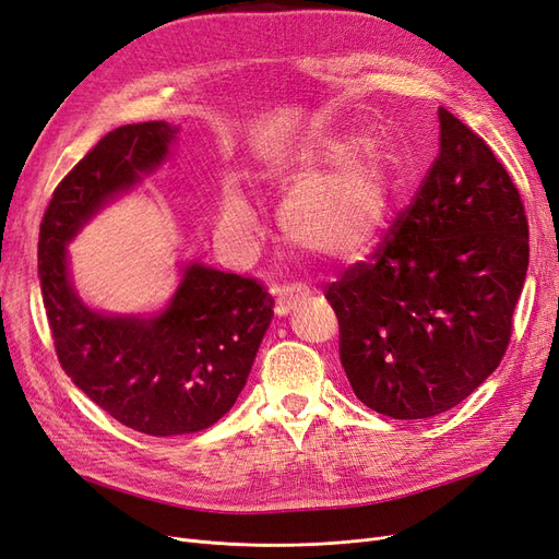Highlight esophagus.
Instances as JSON below:
<instances>
[{
	"label": "esophagus",
	"instance_id": "34e87169",
	"mask_svg": "<svg viewBox=\"0 0 559 559\" xmlns=\"http://www.w3.org/2000/svg\"><path fill=\"white\" fill-rule=\"evenodd\" d=\"M308 294H310V289H308L306 284H300V282L280 286V289H275V310H277V314L289 312Z\"/></svg>",
	"mask_w": 559,
	"mask_h": 559
}]
</instances>
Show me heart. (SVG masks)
I'll return each mask as SVG.
<instances>
[{
    "label": "heart",
    "mask_w": 559,
    "mask_h": 559,
    "mask_svg": "<svg viewBox=\"0 0 559 559\" xmlns=\"http://www.w3.org/2000/svg\"><path fill=\"white\" fill-rule=\"evenodd\" d=\"M357 134H321L296 158V191L282 212L289 240L331 259L354 257L378 240L392 202V165ZM222 226L238 240L259 233V216L245 193L228 186Z\"/></svg>",
    "instance_id": "1"
}]
</instances>
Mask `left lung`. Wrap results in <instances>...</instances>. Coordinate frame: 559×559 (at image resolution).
Instances as JSON below:
<instances>
[{"instance_id":"8db88e82","label":"left lung","mask_w":559,"mask_h":559,"mask_svg":"<svg viewBox=\"0 0 559 559\" xmlns=\"http://www.w3.org/2000/svg\"><path fill=\"white\" fill-rule=\"evenodd\" d=\"M438 121L441 146L411 205L326 289L354 394L394 419L441 415L495 373L530 265L511 175L445 107Z\"/></svg>"}]
</instances>
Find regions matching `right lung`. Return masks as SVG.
Masks as SVG:
<instances>
[{
  "instance_id": "1",
  "label": "right lung",
  "mask_w": 559,
  "mask_h": 559,
  "mask_svg": "<svg viewBox=\"0 0 559 559\" xmlns=\"http://www.w3.org/2000/svg\"><path fill=\"white\" fill-rule=\"evenodd\" d=\"M175 134L163 121L107 132L56 186L39 228L41 296L62 370L114 419L148 436L222 419L273 319L261 282L200 263L154 319L105 317L76 298L64 245L107 198L158 167Z\"/></svg>"
}]
</instances>
